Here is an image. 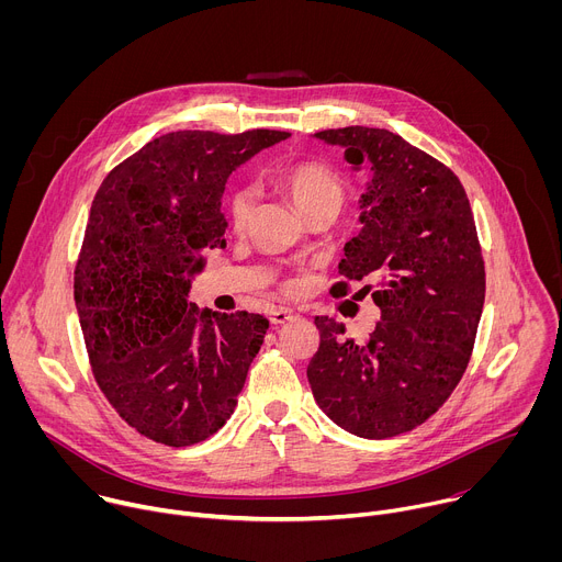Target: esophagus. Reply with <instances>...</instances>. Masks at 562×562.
<instances>
[{"label":"esophagus","mask_w":562,"mask_h":562,"mask_svg":"<svg viewBox=\"0 0 562 562\" xmlns=\"http://www.w3.org/2000/svg\"><path fill=\"white\" fill-rule=\"evenodd\" d=\"M295 315H293V311L291 308H276V311H271V323L273 325H286L289 319H293Z\"/></svg>","instance_id":"obj_1"}]
</instances>
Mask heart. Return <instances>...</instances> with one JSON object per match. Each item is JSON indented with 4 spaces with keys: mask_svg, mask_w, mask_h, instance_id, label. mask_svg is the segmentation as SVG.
Returning a JSON list of instances; mask_svg holds the SVG:
<instances>
[{
    "mask_svg": "<svg viewBox=\"0 0 562 562\" xmlns=\"http://www.w3.org/2000/svg\"><path fill=\"white\" fill-rule=\"evenodd\" d=\"M280 187L293 200L304 217L315 211H338L345 204L347 189L342 178L323 162H297L278 176ZM254 209V191L243 187L235 189L226 200V215L235 231H243L249 224Z\"/></svg>",
    "mask_w": 562,
    "mask_h": 562,
    "instance_id": "1",
    "label": "heart"
}]
</instances>
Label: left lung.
<instances>
[{"label":"left lung","instance_id":"8db88e82","mask_svg":"<svg viewBox=\"0 0 562 562\" xmlns=\"http://www.w3.org/2000/svg\"><path fill=\"white\" fill-rule=\"evenodd\" d=\"M315 137L342 146L353 169L371 165L362 228L345 245V280L334 289L347 293V282L375 278L380 323L367 342H353L345 325L317 315L319 347L306 378L319 409L349 434H407L460 382L483 313L485 262L469 198L451 169L386 128L347 126Z\"/></svg>","mask_w":562,"mask_h":562}]
</instances>
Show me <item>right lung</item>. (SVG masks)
<instances>
[{
  "mask_svg": "<svg viewBox=\"0 0 562 562\" xmlns=\"http://www.w3.org/2000/svg\"><path fill=\"white\" fill-rule=\"evenodd\" d=\"M286 131H176L126 157L95 193L75 267L93 375L142 436L191 447L233 414L269 319L189 302L204 251L224 249L228 176Z\"/></svg>",
  "mask_w": 562,
  "mask_h": 562,
  "instance_id": "obj_1",
  "label": "right lung"
}]
</instances>
